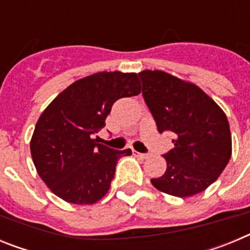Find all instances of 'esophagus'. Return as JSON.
Here are the masks:
<instances>
[{
	"instance_id": "34e87169",
	"label": "esophagus",
	"mask_w": 250,
	"mask_h": 250,
	"mask_svg": "<svg viewBox=\"0 0 250 250\" xmlns=\"http://www.w3.org/2000/svg\"><path fill=\"white\" fill-rule=\"evenodd\" d=\"M135 155L138 156V158H141V159H147L149 158V154H143V152H138V151H135Z\"/></svg>"
}]
</instances>
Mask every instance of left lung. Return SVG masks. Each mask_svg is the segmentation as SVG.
<instances>
[{
    "mask_svg": "<svg viewBox=\"0 0 250 250\" xmlns=\"http://www.w3.org/2000/svg\"><path fill=\"white\" fill-rule=\"evenodd\" d=\"M139 76L159 132H174V149L164 155L167 171L151 179V184L179 198L202 193L219 178L231 156L224 111L195 83L160 70H144Z\"/></svg>",
    "mask_w": 250,
    "mask_h": 250,
    "instance_id": "8db88e82",
    "label": "left lung"
}]
</instances>
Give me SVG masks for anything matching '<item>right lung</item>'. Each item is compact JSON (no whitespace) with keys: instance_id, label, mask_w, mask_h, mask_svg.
Instances as JSON below:
<instances>
[{"instance_id":"1","label":"right lung","mask_w":250,"mask_h":250,"mask_svg":"<svg viewBox=\"0 0 250 250\" xmlns=\"http://www.w3.org/2000/svg\"><path fill=\"white\" fill-rule=\"evenodd\" d=\"M141 91L135 72L103 71L86 76L60 92L37 120L30 143L37 174L55 195L89 205L105 196L119 159L131 150L98 144L111 106Z\"/></svg>"}]
</instances>
